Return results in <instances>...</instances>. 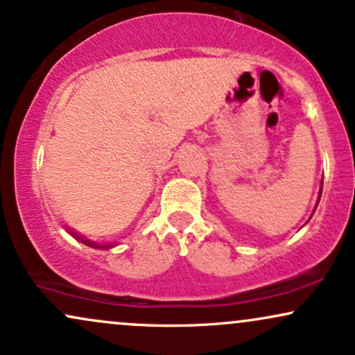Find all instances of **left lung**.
I'll return each mask as SVG.
<instances>
[{
	"instance_id": "8db88e82",
	"label": "left lung",
	"mask_w": 355,
	"mask_h": 355,
	"mask_svg": "<svg viewBox=\"0 0 355 355\" xmlns=\"http://www.w3.org/2000/svg\"><path fill=\"white\" fill-rule=\"evenodd\" d=\"M319 198H320V196H319Z\"/></svg>"
}]
</instances>
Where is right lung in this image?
Here are the masks:
<instances>
[{
  "instance_id": "obj_1",
  "label": "right lung",
  "mask_w": 355,
  "mask_h": 355,
  "mask_svg": "<svg viewBox=\"0 0 355 355\" xmlns=\"http://www.w3.org/2000/svg\"><path fill=\"white\" fill-rule=\"evenodd\" d=\"M85 243H86V244H87V245H94V244H93V243H89V241H85ZM94 248H96V245H94Z\"/></svg>"
}]
</instances>
